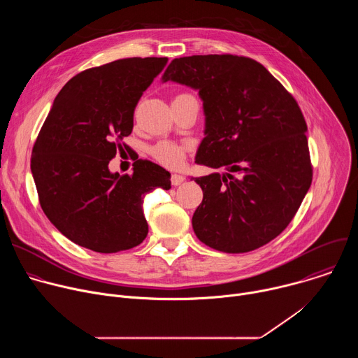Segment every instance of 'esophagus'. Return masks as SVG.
I'll return each instance as SVG.
<instances>
[{
  "label": "esophagus",
  "mask_w": 358,
  "mask_h": 358,
  "mask_svg": "<svg viewBox=\"0 0 358 358\" xmlns=\"http://www.w3.org/2000/svg\"><path fill=\"white\" fill-rule=\"evenodd\" d=\"M184 176H180V174H173L171 176V184L174 185V187H177V185H180V184H182L184 182Z\"/></svg>",
  "instance_id": "34e87169"
}]
</instances>
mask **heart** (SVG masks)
<instances>
[{
	"label": "heart",
	"instance_id": "obj_1",
	"mask_svg": "<svg viewBox=\"0 0 358 358\" xmlns=\"http://www.w3.org/2000/svg\"><path fill=\"white\" fill-rule=\"evenodd\" d=\"M185 145H178L170 141H162L152 148V156L167 167H178L184 162Z\"/></svg>",
	"mask_w": 358,
	"mask_h": 358
}]
</instances>
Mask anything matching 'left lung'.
<instances>
[{"label": "left lung", "mask_w": 358, "mask_h": 358, "mask_svg": "<svg viewBox=\"0 0 358 358\" xmlns=\"http://www.w3.org/2000/svg\"><path fill=\"white\" fill-rule=\"evenodd\" d=\"M198 92L203 138L191 177L202 188L192 229L207 246L243 253L275 239L312 184L308 126L293 96L259 62L234 55L176 58L162 76Z\"/></svg>", "instance_id": "left-lung-1"}]
</instances>
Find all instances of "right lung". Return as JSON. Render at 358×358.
<instances>
[{
  "label": "right lung",
  "mask_w": 358,
  "mask_h": 358,
  "mask_svg": "<svg viewBox=\"0 0 358 358\" xmlns=\"http://www.w3.org/2000/svg\"><path fill=\"white\" fill-rule=\"evenodd\" d=\"M167 58H127L73 76L55 97L35 141L31 171L48 220L72 242L100 253L140 245L148 232L144 196L170 189L171 174L147 160L112 173L116 141L133 130L143 92Z\"/></svg>",
  "instance_id": "obj_1"
}]
</instances>
